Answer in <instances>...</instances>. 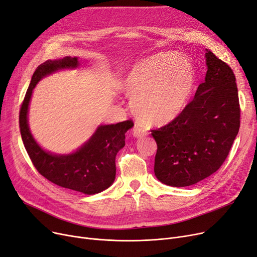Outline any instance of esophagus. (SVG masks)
<instances>
[{"label":"esophagus","mask_w":257,"mask_h":257,"mask_svg":"<svg viewBox=\"0 0 257 257\" xmlns=\"http://www.w3.org/2000/svg\"><path fill=\"white\" fill-rule=\"evenodd\" d=\"M133 135L135 138H142L148 135V132H146V130L142 125L135 124V126L133 128Z\"/></svg>","instance_id":"obj_1"}]
</instances>
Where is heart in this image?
I'll list each match as a JSON object with an SVG mask.
<instances>
[{"label":"heart","instance_id":"1","mask_svg":"<svg viewBox=\"0 0 257 257\" xmlns=\"http://www.w3.org/2000/svg\"><path fill=\"white\" fill-rule=\"evenodd\" d=\"M195 84L190 60L162 53L134 64L121 80V89L132 98V109L151 126L176 120L188 105Z\"/></svg>","mask_w":257,"mask_h":257}]
</instances>
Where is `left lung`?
Instances as JSON below:
<instances>
[{
    "mask_svg": "<svg viewBox=\"0 0 257 257\" xmlns=\"http://www.w3.org/2000/svg\"><path fill=\"white\" fill-rule=\"evenodd\" d=\"M207 72L193 100L167 125L152 131L155 176L185 187L208 178L226 160L239 130V102L231 68L206 49Z\"/></svg>",
    "mask_w": 257,
    "mask_h": 257,
    "instance_id": "obj_1",
    "label": "left lung"
}]
</instances>
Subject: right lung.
<instances>
[{
  "label": "right lung",
  "instance_id": "1",
  "mask_svg": "<svg viewBox=\"0 0 257 257\" xmlns=\"http://www.w3.org/2000/svg\"><path fill=\"white\" fill-rule=\"evenodd\" d=\"M78 57L49 59L33 73L20 112V128L25 149L38 172L54 184L92 195L111 186L116 176L115 159L124 148L125 133L134 126L131 120L116 124H100L81 146L70 154H55L44 150L32 135L28 112L32 93L44 77L59 70L76 69Z\"/></svg>",
  "mask_w": 257,
  "mask_h": 257
}]
</instances>
